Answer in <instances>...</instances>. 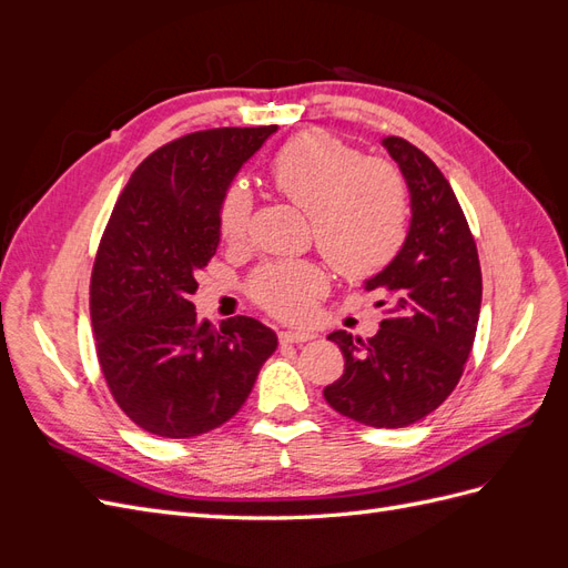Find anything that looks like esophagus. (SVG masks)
Wrapping results in <instances>:
<instances>
[{"instance_id": "1", "label": "esophagus", "mask_w": 568, "mask_h": 568, "mask_svg": "<svg viewBox=\"0 0 568 568\" xmlns=\"http://www.w3.org/2000/svg\"><path fill=\"white\" fill-rule=\"evenodd\" d=\"M311 338H313L311 332H282L280 334L282 343H305V341H311Z\"/></svg>"}]
</instances>
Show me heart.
<instances>
[{
  "label": "heart",
  "instance_id": "heart-1",
  "mask_svg": "<svg viewBox=\"0 0 568 568\" xmlns=\"http://www.w3.org/2000/svg\"><path fill=\"white\" fill-rule=\"evenodd\" d=\"M270 180L313 220L320 251L341 274L365 277L393 261L407 232V192L400 175L338 136L307 130L291 136L270 161ZM251 194L232 184L220 203V232L227 242L244 236ZM324 272L313 263H272L253 277V298L284 320H303L324 291Z\"/></svg>",
  "mask_w": 568,
  "mask_h": 568
}]
</instances>
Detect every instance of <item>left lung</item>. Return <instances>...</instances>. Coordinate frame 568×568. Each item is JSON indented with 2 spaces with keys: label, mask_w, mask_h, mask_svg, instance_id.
I'll return each instance as SVG.
<instances>
[{
  "label": "left lung",
  "mask_w": 568,
  "mask_h": 568,
  "mask_svg": "<svg viewBox=\"0 0 568 568\" xmlns=\"http://www.w3.org/2000/svg\"><path fill=\"white\" fill-rule=\"evenodd\" d=\"M382 146L409 192V227L393 261L365 280L388 294V320L372 338L332 332L346 365L324 398L338 415L376 428L424 419L455 390L480 313V265L450 182L400 136ZM384 305V301H379Z\"/></svg>",
  "instance_id": "1"
}]
</instances>
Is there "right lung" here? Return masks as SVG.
I'll return each mask as SVG.
<instances>
[{"label": "right lung", "instance_id": "1", "mask_svg": "<svg viewBox=\"0 0 568 568\" xmlns=\"http://www.w3.org/2000/svg\"><path fill=\"white\" fill-rule=\"evenodd\" d=\"M277 125L184 134L153 151L120 194L92 270L97 355L120 409L163 438L232 419L277 351L253 317H196V272L220 244V203Z\"/></svg>", "mask_w": 568, "mask_h": 568}]
</instances>
